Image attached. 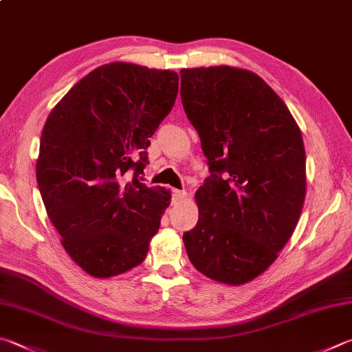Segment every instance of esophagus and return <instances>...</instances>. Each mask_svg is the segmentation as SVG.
<instances>
[{
	"label": "esophagus",
	"instance_id": "1",
	"mask_svg": "<svg viewBox=\"0 0 352 352\" xmlns=\"http://www.w3.org/2000/svg\"><path fill=\"white\" fill-rule=\"evenodd\" d=\"M172 197H174L175 201H180L183 200L184 197H186V190H178V189H174L172 190Z\"/></svg>",
	"mask_w": 352,
	"mask_h": 352
}]
</instances>
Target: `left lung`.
I'll return each instance as SVG.
<instances>
[{
	"label": "left lung",
	"instance_id": "8db88e82",
	"mask_svg": "<svg viewBox=\"0 0 352 352\" xmlns=\"http://www.w3.org/2000/svg\"><path fill=\"white\" fill-rule=\"evenodd\" d=\"M180 75L183 109L210 170L195 192L197 226L183 243L197 271L239 286L276 261L297 226L306 195L302 132L251 70L215 66Z\"/></svg>",
	"mask_w": 352,
	"mask_h": 352
}]
</instances>
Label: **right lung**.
Instances as JSON below:
<instances>
[{"mask_svg": "<svg viewBox=\"0 0 352 352\" xmlns=\"http://www.w3.org/2000/svg\"><path fill=\"white\" fill-rule=\"evenodd\" d=\"M177 94V72L117 61L94 69L49 113L38 188L63 248L89 276H120L148 255L170 192L140 175Z\"/></svg>", "mask_w": 352, "mask_h": 352, "instance_id": "add662e5", "label": "right lung"}]
</instances>
